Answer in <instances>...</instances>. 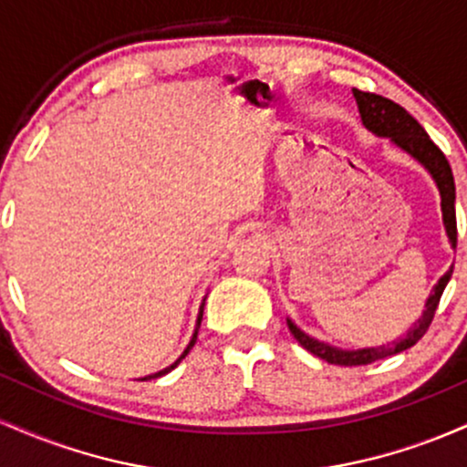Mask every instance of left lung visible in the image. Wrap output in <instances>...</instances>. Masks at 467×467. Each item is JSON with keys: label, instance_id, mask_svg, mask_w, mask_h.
<instances>
[{"label": "left lung", "instance_id": "1", "mask_svg": "<svg viewBox=\"0 0 467 467\" xmlns=\"http://www.w3.org/2000/svg\"><path fill=\"white\" fill-rule=\"evenodd\" d=\"M356 96L358 111H360L362 125L368 131H373L375 136L389 138L390 142L398 144L401 151H406L410 158H415L428 173L435 180L439 195H441V213H443V226H446L448 239L452 244V248H457V215H454V178L452 169H450L446 155L441 153V149L431 140L420 122L412 118L404 107H400L393 100L384 99V96L371 94V92H360V89H353ZM450 276H452V267L439 278V283L432 287V294L428 296L426 309H423L421 318L417 320V325L400 337L393 345H382V347H367V349H337V347L327 345V342L316 340V337L307 336L305 331L298 329L292 320H287L289 331L292 336L301 342L309 353L323 358L329 364H340V367H360V364H371L375 360H382V358L395 356V353L410 349L417 340H421V336L426 334L428 327H431L432 318H435L439 298H441L443 289H446Z\"/></svg>", "mask_w": 467, "mask_h": 467}]
</instances>
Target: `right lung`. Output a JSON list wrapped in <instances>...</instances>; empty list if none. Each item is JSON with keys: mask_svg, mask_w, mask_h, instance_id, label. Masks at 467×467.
<instances>
[{"mask_svg": "<svg viewBox=\"0 0 467 467\" xmlns=\"http://www.w3.org/2000/svg\"><path fill=\"white\" fill-rule=\"evenodd\" d=\"M202 316H203V303H202V307H200V314H197V323H195V331H192V337H191V342L189 345H186V349H184V353H182V356L178 358V360H175L173 364H171V367H166V368H162V371H158V373H151V375H147V378H140V379H155V378H160V375H166L169 371H173L175 367H178V364L184 360L186 356H189V351L192 349V345H195V340H197V329H200V325H202Z\"/></svg>", "mask_w": 467, "mask_h": 467, "instance_id": "add662e5", "label": "right lung"}]
</instances>
